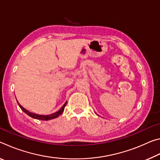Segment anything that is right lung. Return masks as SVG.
I'll return each mask as SVG.
<instances>
[{
  "instance_id": "1",
  "label": "right lung",
  "mask_w": 160,
  "mask_h": 160,
  "mask_svg": "<svg viewBox=\"0 0 160 160\" xmlns=\"http://www.w3.org/2000/svg\"><path fill=\"white\" fill-rule=\"evenodd\" d=\"M17 102L19 105V107H20V109L22 110L25 113H27L28 116H29L30 117L33 118L38 119V120H42V121H48V120H51V119L58 117V116H60L62 113H63V112L64 111V108H65V107H66V105L67 104V102H66L63 104V106L62 107L61 109L58 111V112H56L55 113H51V114H49V115H40V114H37V113H32L30 112H29L28 110H27L23 107L21 106L20 104L18 102V100H17Z\"/></svg>"
}]
</instances>
